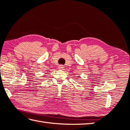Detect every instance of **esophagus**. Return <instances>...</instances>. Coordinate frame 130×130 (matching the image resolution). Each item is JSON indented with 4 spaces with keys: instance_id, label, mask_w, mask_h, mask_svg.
<instances>
[{
    "instance_id": "esophagus-1",
    "label": "esophagus",
    "mask_w": 130,
    "mask_h": 130,
    "mask_svg": "<svg viewBox=\"0 0 130 130\" xmlns=\"http://www.w3.org/2000/svg\"><path fill=\"white\" fill-rule=\"evenodd\" d=\"M64 66H63L62 65H60L59 66V70H64Z\"/></svg>"
}]
</instances>
